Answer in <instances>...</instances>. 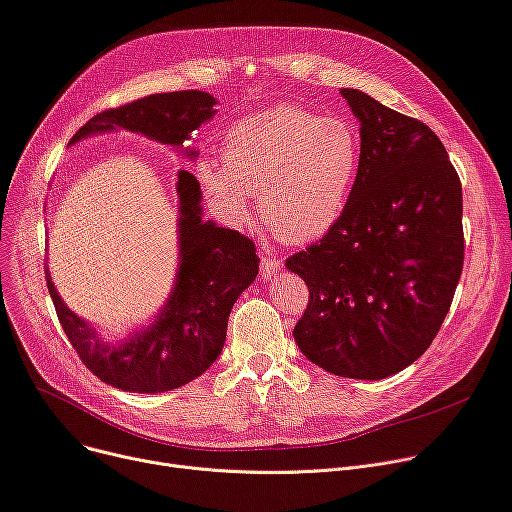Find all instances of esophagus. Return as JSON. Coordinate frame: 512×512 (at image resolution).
I'll list each match as a JSON object with an SVG mask.
<instances>
[{"label":"esophagus","mask_w":512,"mask_h":512,"mask_svg":"<svg viewBox=\"0 0 512 512\" xmlns=\"http://www.w3.org/2000/svg\"><path fill=\"white\" fill-rule=\"evenodd\" d=\"M280 267H282L280 259L269 257V255L261 257V276H263V280H271L274 276H278Z\"/></svg>","instance_id":"1"}]
</instances>
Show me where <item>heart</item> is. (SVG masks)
I'll return each mask as SVG.
<instances>
[{
  "instance_id": "heart-1",
  "label": "heart",
  "mask_w": 512,
  "mask_h": 512,
  "mask_svg": "<svg viewBox=\"0 0 512 512\" xmlns=\"http://www.w3.org/2000/svg\"><path fill=\"white\" fill-rule=\"evenodd\" d=\"M360 168V135L344 119L282 105L236 121L222 162L201 158L195 175L232 224L253 220V193L265 222L288 243L327 234L342 218Z\"/></svg>"
}]
</instances>
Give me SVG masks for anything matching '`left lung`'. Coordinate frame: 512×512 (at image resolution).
I'll list each match as a JSON object with an SVG mask.
<instances>
[{"instance_id":"left-lung-1","label":"left lung","mask_w":512,"mask_h":512,"mask_svg":"<svg viewBox=\"0 0 512 512\" xmlns=\"http://www.w3.org/2000/svg\"><path fill=\"white\" fill-rule=\"evenodd\" d=\"M339 94L360 121V168L342 218L286 259L309 288L294 339L337 377L379 381L416 362L451 309L463 193L426 123L360 90Z\"/></svg>"}]
</instances>
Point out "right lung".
Instances as JSON below:
<instances>
[{
	"label": "right lung",
	"mask_w": 512,
	"mask_h": 512,
	"mask_svg": "<svg viewBox=\"0 0 512 512\" xmlns=\"http://www.w3.org/2000/svg\"><path fill=\"white\" fill-rule=\"evenodd\" d=\"M216 98L199 90L150 94L94 115L70 144L90 133L123 127L168 146H183L191 131L216 111ZM193 158L195 152L191 150ZM181 265L173 294L156 321L121 346L102 344L78 315L61 302L49 271L47 288L59 323L84 366L111 387L131 393H164L206 372L220 356L232 304L253 284L259 271L249 236L201 220L197 179L179 173Z\"/></svg>",
	"instance_id": "obj_1"
}]
</instances>
